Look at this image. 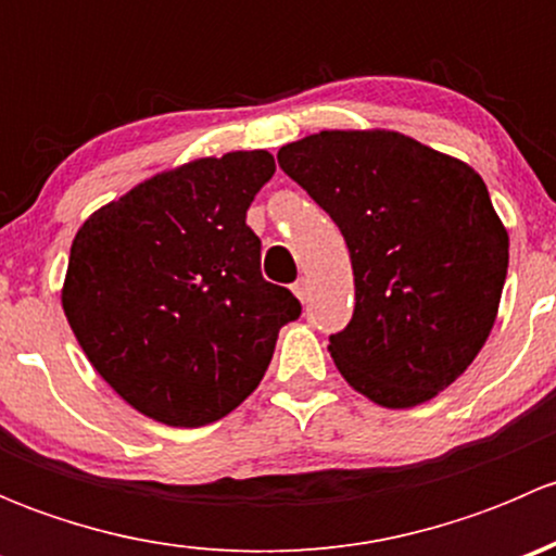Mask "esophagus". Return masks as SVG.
<instances>
[{"label":"esophagus","mask_w":556,"mask_h":556,"mask_svg":"<svg viewBox=\"0 0 556 556\" xmlns=\"http://www.w3.org/2000/svg\"><path fill=\"white\" fill-rule=\"evenodd\" d=\"M293 293L301 304H306V299H309V282H306V279H299V282L293 285Z\"/></svg>","instance_id":"34e87169"}]
</instances>
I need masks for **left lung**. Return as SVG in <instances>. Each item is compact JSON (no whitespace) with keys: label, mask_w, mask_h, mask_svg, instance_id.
<instances>
[{"label":"left lung","mask_w":556,"mask_h":556,"mask_svg":"<svg viewBox=\"0 0 556 556\" xmlns=\"http://www.w3.org/2000/svg\"><path fill=\"white\" fill-rule=\"evenodd\" d=\"M333 217L355 274V314L328 352L352 390L412 408L473 363L495 325L508 231L484 179L384 128L319 131L277 155Z\"/></svg>","instance_id":"8db88e82"}]
</instances>
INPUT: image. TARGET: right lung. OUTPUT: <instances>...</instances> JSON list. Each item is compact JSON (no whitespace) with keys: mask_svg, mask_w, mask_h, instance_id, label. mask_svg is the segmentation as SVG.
Wrapping results in <instances>:
<instances>
[{"mask_svg":"<svg viewBox=\"0 0 556 556\" xmlns=\"http://www.w3.org/2000/svg\"><path fill=\"white\" fill-rule=\"evenodd\" d=\"M277 172L266 150L195 159L93 212L70 250L61 306L91 366L169 428L231 414L261 384L301 304L261 274L247 226Z\"/></svg>","mask_w":556,"mask_h":556,"instance_id":"add662e5","label":"right lung"}]
</instances>
